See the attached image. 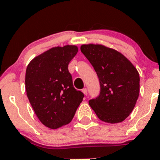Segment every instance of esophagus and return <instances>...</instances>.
Here are the masks:
<instances>
[{
	"label": "esophagus",
	"mask_w": 160,
	"mask_h": 160,
	"mask_svg": "<svg viewBox=\"0 0 160 160\" xmlns=\"http://www.w3.org/2000/svg\"><path fill=\"white\" fill-rule=\"evenodd\" d=\"M82 92L84 93L85 96H87V89L86 88H84V89H82Z\"/></svg>",
	"instance_id": "esophagus-1"
}]
</instances>
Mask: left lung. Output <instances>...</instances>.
<instances>
[{
  "mask_svg": "<svg viewBox=\"0 0 160 160\" xmlns=\"http://www.w3.org/2000/svg\"><path fill=\"white\" fill-rule=\"evenodd\" d=\"M81 52L89 60L100 80V93L89 104L101 121H124L135 107L140 92L137 68L123 54L100 44H84Z\"/></svg>",
  "mask_w": 160,
  "mask_h": 160,
  "instance_id": "1",
  "label": "left lung"
}]
</instances>
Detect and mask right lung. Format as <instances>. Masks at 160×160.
Returning a JSON list of instances; mask_svg holds the SVG:
<instances>
[{
  "label": "right lung",
  "instance_id": "add662e5",
  "mask_svg": "<svg viewBox=\"0 0 160 160\" xmlns=\"http://www.w3.org/2000/svg\"><path fill=\"white\" fill-rule=\"evenodd\" d=\"M78 51L74 45L53 47L34 57L26 70L29 101L41 122L50 129L71 122L84 97L74 88L68 71Z\"/></svg>",
  "mask_w": 160,
  "mask_h": 160
}]
</instances>
